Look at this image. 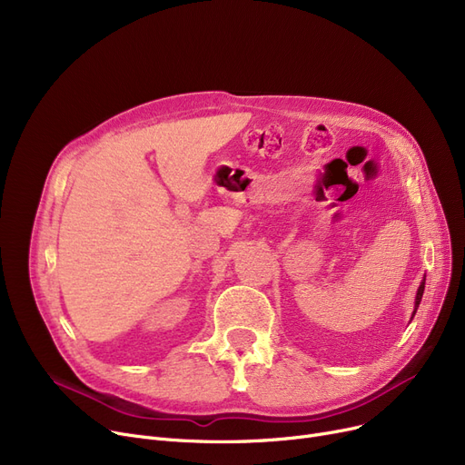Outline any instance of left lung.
Listing matches in <instances>:
<instances>
[{
    "label": "left lung",
    "mask_w": 465,
    "mask_h": 465,
    "mask_svg": "<svg viewBox=\"0 0 465 465\" xmlns=\"http://www.w3.org/2000/svg\"><path fill=\"white\" fill-rule=\"evenodd\" d=\"M424 284H426V279H422V282H420V286H419V292H417V300H414V311H412V316H414V312H417V309H419V305H420V302H422V294H424Z\"/></svg>",
    "instance_id": "1"
}]
</instances>
